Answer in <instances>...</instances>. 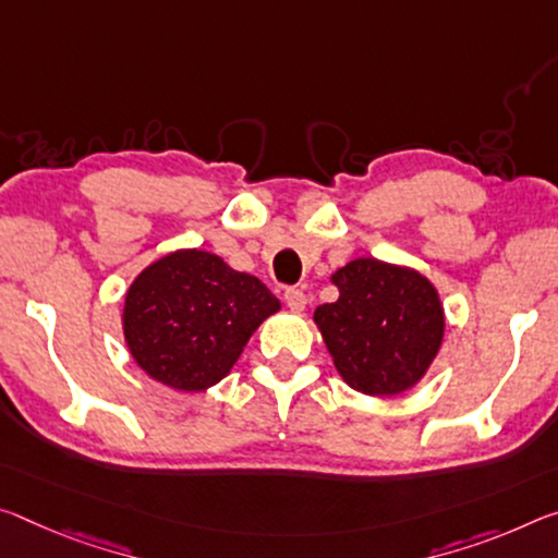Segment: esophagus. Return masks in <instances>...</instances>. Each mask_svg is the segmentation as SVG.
<instances>
[{"mask_svg":"<svg viewBox=\"0 0 558 558\" xmlns=\"http://www.w3.org/2000/svg\"><path fill=\"white\" fill-rule=\"evenodd\" d=\"M286 305H288L293 313H303L305 305H307V298H305L303 290L288 288V290H286Z\"/></svg>","mask_w":558,"mask_h":558,"instance_id":"obj_1","label":"esophagus"}]
</instances>
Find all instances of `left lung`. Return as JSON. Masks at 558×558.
<instances>
[{"mask_svg": "<svg viewBox=\"0 0 558 558\" xmlns=\"http://www.w3.org/2000/svg\"><path fill=\"white\" fill-rule=\"evenodd\" d=\"M338 300L315 307L332 365L352 390L395 397L420 385L445 340V307L427 276L355 258L330 276Z\"/></svg>", "mask_w": 558, "mask_h": 558, "instance_id": "obj_1", "label": "left lung"}]
</instances>
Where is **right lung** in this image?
<instances>
[{
    "label": "right lung",
    "mask_w": 558,
    "mask_h": 558,
    "mask_svg": "<svg viewBox=\"0 0 558 558\" xmlns=\"http://www.w3.org/2000/svg\"><path fill=\"white\" fill-rule=\"evenodd\" d=\"M280 300L220 255L179 247L138 272L123 298V342L171 390L206 392L241 360Z\"/></svg>",
    "instance_id": "right-lung-1"
}]
</instances>
